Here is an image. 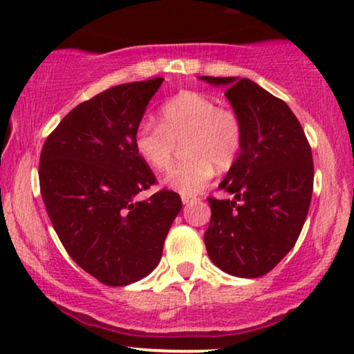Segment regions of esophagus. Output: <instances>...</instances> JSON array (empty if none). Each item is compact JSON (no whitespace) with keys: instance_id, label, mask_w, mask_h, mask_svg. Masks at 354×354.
Segmentation results:
<instances>
[{"instance_id":"obj_1","label":"esophagus","mask_w":354,"mask_h":354,"mask_svg":"<svg viewBox=\"0 0 354 354\" xmlns=\"http://www.w3.org/2000/svg\"><path fill=\"white\" fill-rule=\"evenodd\" d=\"M181 200H183V203H184V205H189V203L197 202V198H195V197H186V195H183Z\"/></svg>"}]
</instances>
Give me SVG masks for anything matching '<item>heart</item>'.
Masks as SVG:
<instances>
[{
	"label": "heart",
	"mask_w": 354,
	"mask_h": 354,
	"mask_svg": "<svg viewBox=\"0 0 354 354\" xmlns=\"http://www.w3.org/2000/svg\"><path fill=\"white\" fill-rule=\"evenodd\" d=\"M245 140L241 118L232 108L195 91H181L160 108V122L145 120L135 131V149L152 170L168 171L178 146L187 157L167 176V184L183 195L202 192L214 176V167L227 170Z\"/></svg>",
	"instance_id": "heart-1"
}]
</instances>
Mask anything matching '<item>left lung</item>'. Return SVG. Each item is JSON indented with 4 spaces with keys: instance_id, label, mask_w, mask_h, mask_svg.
Listing matches in <instances>:
<instances>
[{
    "instance_id": "1",
    "label": "left lung",
    "mask_w": 354,
    "mask_h": 354,
    "mask_svg": "<svg viewBox=\"0 0 354 354\" xmlns=\"http://www.w3.org/2000/svg\"><path fill=\"white\" fill-rule=\"evenodd\" d=\"M227 86L225 97L241 118L240 156L219 187L234 200L208 197L205 245L221 270L257 278L272 270L297 241L312 202L313 157L291 108L250 79L202 76Z\"/></svg>"
}]
</instances>
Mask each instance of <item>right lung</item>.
<instances>
[{
  "label": "right lung",
  "instance_id": "right-lung-1",
  "mask_svg": "<svg viewBox=\"0 0 354 354\" xmlns=\"http://www.w3.org/2000/svg\"><path fill=\"white\" fill-rule=\"evenodd\" d=\"M163 77L127 82L70 111L47 136L39 187L62 245L79 267L108 286H125L154 270L181 198L160 189L135 149V131Z\"/></svg>",
  "mask_w": 354,
  "mask_h": 354
}]
</instances>
